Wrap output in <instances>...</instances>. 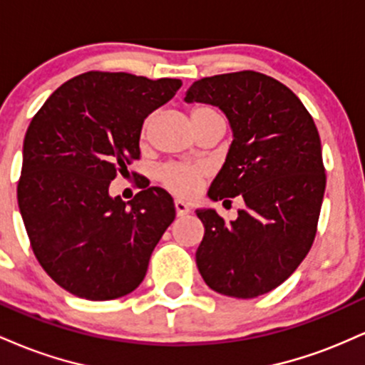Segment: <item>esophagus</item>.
Listing matches in <instances>:
<instances>
[{"mask_svg": "<svg viewBox=\"0 0 365 365\" xmlns=\"http://www.w3.org/2000/svg\"><path fill=\"white\" fill-rule=\"evenodd\" d=\"M175 209H177V216H185L190 212V207L183 200H175Z\"/></svg>", "mask_w": 365, "mask_h": 365, "instance_id": "obj_1", "label": "esophagus"}]
</instances>
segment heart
Masks as SVG:
<instances>
[{
	"mask_svg": "<svg viewBox=\"0 0 365 365\" xmlns=\"http://www.w3.org/2000/svg\"><path fill=\"white\" fill-rule=\"evenodd\" d=\"M212 116H220L217 113L209 106H194L190 110V121L194 128L199 127L202 121ZM150 127H153V116L144 120L140 128V139L148 140ZM204 178V168L197 165H182V163H171V165L163 166L158 171V180L161 185L168 188L171 194L178 197H192L199 190L200 182Z\"/></svg>",
	"mask_w": 365,
	"mask_h": 365,
	"instance_id": "obj_1",
	"label": "heart"
}]
</instances>
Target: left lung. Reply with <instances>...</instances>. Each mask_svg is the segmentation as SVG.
I'll list each match as a JSON object with an SVG mask.
<instances>
[{"label":"left lung","mask_w":365,"mask_h":365,"mask_svg":"<svg viewBox=\"0 0 365 365\" xmlns=\"http://www.w3.org/2000/svg\"><path fill=\"white\" fill-rule=\"evenodd\" d=\"M185 101L216 104L228 116L235 139L207 194L240 195L247 206L230 223L212 209L197 211L206 228L197 267L221 295L254 299L279 287L314 244L326 188L319 132L287 86L254 70L195 81Z\"/></svg>","instance_id":"8db88e82"}]
</instances>
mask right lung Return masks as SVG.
Wrapping results in <instances>:
<instances>
[{"instance_id": "obj_1", "label": "right lung", "mask_w": 365, "mask_h": 365, "mask_svg": "<svg viewBox=\"0 0 365 365\" xmlns=\"http://www.w3.org/2000/svg\"><path fill=\"white\" fill-rule=\"evenodd\" d=\"M178 78L91 70L58 87L24 140L16 197L36 259L87 300L133 292L159 238L175 220L166 190L139 187L130 202L110 197L111 180L140 159L145 116L168 103Z\"/></svg>"}]
</instances>
